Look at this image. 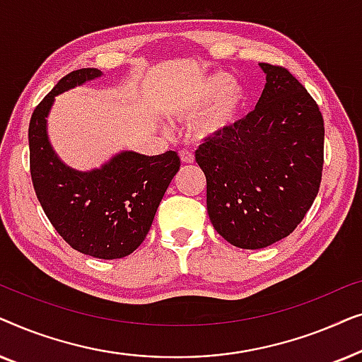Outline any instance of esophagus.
I'll use <instances>...</instances> for the list:
<instances>
[{"label":"esophagus","instance_id":"obj_1","mask_svg":"<svg viewBox=\"0 0 362 362\" xmlns=\"http://www.w3.org/2000/svg\"><path fill=\"white\" fill-rule=\"evenodd\" d=\"M180 158H181L182 163H194V155H192L189 150H181Z\"/></svg>","mask_w":362,"mask_h":362}]
</instances>
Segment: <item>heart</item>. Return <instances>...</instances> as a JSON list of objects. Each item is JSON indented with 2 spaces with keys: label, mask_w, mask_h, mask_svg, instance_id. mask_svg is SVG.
I'll return each instance as SVG.
<instances>
[{
  "label": "heart",
  "mask_w": 362,
  "mask_h": 362,
  "mask_svg": "<svg viewBox=\"0 0 362 362\" xmlns=\"http://www.w3.org/2000/svg\"><path fill=\"white\" fill-rule=\"evenodd\" d=\"M212 104L199 123V132L204 135H217L229 130L240 120L247 105V90L240 83H230V77L217 74L204 83L201 92L186 108L187 113L201 112Z\"/></svg>",
  "instance_id": "heart-1"
}]
</instances>
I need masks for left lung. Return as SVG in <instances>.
I'll return each instance as SVG.
<instances>
[{"label": "left lung", "mask_w": 362, "mask_h": 362, "mask_svg": "<svg viewBox=\"0 0 362 362\" xmlns=\"http://www.w3.org/2000/svg\"><path fill=\"white\" fill-rule=\"evenodd\" d=\"M267 83L244 120L196 150L206 175L207 214L240 249H264L303 221L320 191L325 120L288 69L260 62Z\"/></svg>", "instance_id": "left-lung-1"}]
</instances>
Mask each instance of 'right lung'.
<instances>
[{"instance_id":"add662e5","label":"right lung","mask_w":362,"mask_h":362,"mask_svg":"<svg viewBox=\"0 0 362 362\" xmlns=\"http://www.w3.org/2000/svg\"><path fill=\"white\" fill-rule=\"evenodd\" d=\"M100 74L93 67L67 74L37 103L29 122V171L57 234L82 254L112 260L130 255L145 240L181 161L176 151L156 156L125 151L102 170L78 173L57 160L46 135L54 95Z\"/></svg>"}]
</instances>
